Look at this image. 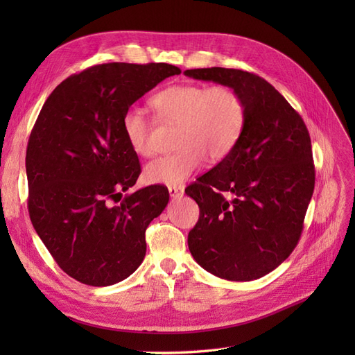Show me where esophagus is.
Wrapping results in <instances>:
<instances>
[{
	"instance_id": "34e87169",
	"label": "esophagus",
	"mask_w": 355,
	"mask_h": 355,
	"mask_svg": "<svg viewBox=\"0 0 355 355\" xmlns=\"http://www.w3.org/2000/svg\"><path fill=\"white\" fill-rule=\"evenodd\" d=\"M168 194L171 198H179L184 196V188L182 187H168Z\"/></svg>"
}]
</instances>
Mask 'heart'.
<instances>
[{"label": "heart", "mask_w": 355, "mask_h": 355, "mask_svg": "<svg viewBox=\"0 0 355 355\" xmlns=\"http://www.w3.org/2000/svg\"><path fill=\"white\" fill-rule=\"evenodd\" d=\"M151 105L163 120L179 125L178 151L153 161L144 170L145 182L151 185L180 187L201 167L206 155L213 161L228 157L245 123L244 102L230 85H170L154 96ZM121 125L133 153L153 155L149 123L141 110L128 108Z\"/></svg>", "instance_id": "1"}]
</instances>
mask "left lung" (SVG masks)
I'll return each mask as SVG.
<instances>
[{
  "mask_svg": "<svg viewBox=\"0 0 355 355\" xmlns=\"http://www.w3.org/2000/svg\"><path fill=\"white\" fill-rule=\"evenodd\" d=\"M184 73L230 85L245 108L232 153L185 189L200 207L188 234L189 252L219 278L256 280L283 263L302 234L315 184L308 128L283 96L254 73L228 68Z\"/></svg>",
  "mask_w": 355,
  "mask_h": 355,
  "instance_id": "1",
  "label": "left lung"
}]
</instances>
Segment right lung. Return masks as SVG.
<instances>
[{"label": "right lung", "instance_id": "add662e5", "mask_svg": "<svg viewBox=\"0 0 355 355\" xmlns=\"http://www.w3.org/2000/svg\"><path fill=\"white\" fill-rule=\"evenodd\" d=\"M179 73L168 63H103L71 75L42 105L26 149L28 210L53 259L80 283L115 284L144 261L145 231L166 209L168 191L153 185L123 196L141 164L121 120Z\"/></svg>", "mask_w": 355, "mask_h": 355}]
</instances>
